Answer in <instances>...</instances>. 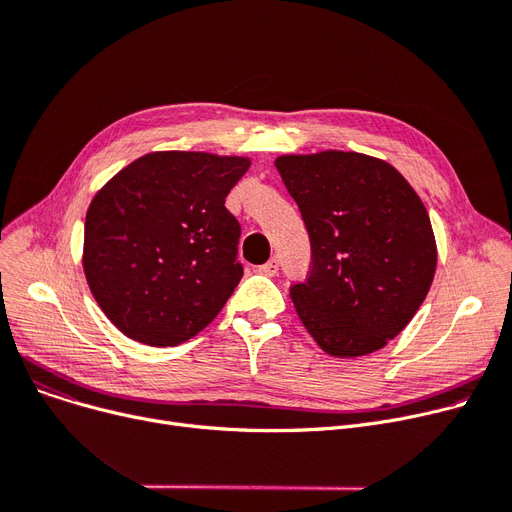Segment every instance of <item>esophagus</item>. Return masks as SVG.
<instances>
[{
    "label": "esophagus",
    "instance_id": "obj_1",
    "mask_svg": "<svg viewBox=\"0 0 512 512\" xmlns=\"http://www.w3.org/2000/svg\"><path fill=\"white\" fill-rule=\"evenodd\" d=\"M278 270H280V261L274 257V259H270L267 263H263L261 267H259V272L263 274V276H276L278 274Z\"/></svg>",
    "mask_w": 512,
    "mask_h": 512
}]
</instances>
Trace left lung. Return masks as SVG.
Wrapping results in <instances>:
<instances>
[{
	"mask_svg": "<svg viewBox=\"0 0 512 512\" xmlns=\"http://www.w3.org/2000/svg\"><path fill=\"white\" fill-rule=\"evenodd\" d=\"M311 240V270L290 286L303 326L334 357L380 351L432 286L429 215L398 170L355 151L276 159Z\"/></svg>",
	"mask_w": 512,
	"mask_h": 512,
	"instance_id": "1",
	"label": "left lung"
}]
</instances>
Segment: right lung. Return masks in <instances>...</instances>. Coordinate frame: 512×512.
<instances>
[{
  "instance_id": "add662e5",
  "label": "right lung",
  "mask_w": 512,
  "mask_h": 512,
  "mask_svg": "<svg viewBox=\"0 0 512 512\" xmlns=\"http://www.w3.org/2000/svg\"><path fill=\"white\" fill-rule=\"evenodd\" d=\"M247 157L157 151L132 161L91 201L85 276L128 338L176 346L222 311L242 278L240 224L226 209Z\"/></svg>"
}]
</instances>
